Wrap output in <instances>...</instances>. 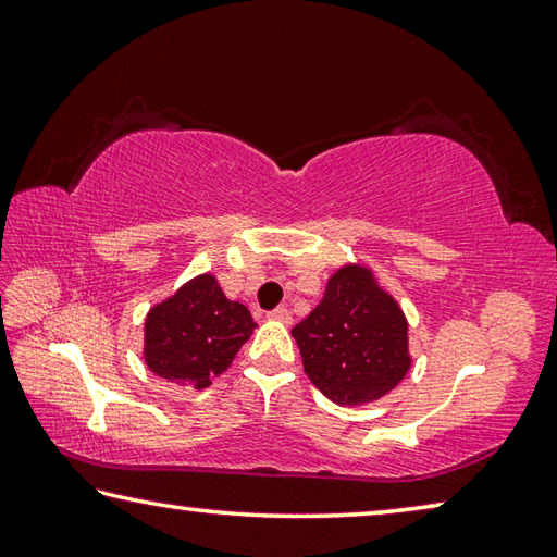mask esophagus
Returning <instances> with one entry per match:
<instances>
[{
  "mask_svg": "<svg viewBox=\"0 0 557 557\" xmlns=\"http://www.w3.org/2000/svg\"><path fill=\"white\" fill-rule=\"evenodd\" d=\"M268 317H270V319H277V322H282V324H289V322H292V314H289L287 307L272 309V312H268Z\"/></svg>",
  "mask_w": 557,
  "mask_h": 557,
  "instance_id": "34e87169",
  "label": "esophagus"
}]
</instances>
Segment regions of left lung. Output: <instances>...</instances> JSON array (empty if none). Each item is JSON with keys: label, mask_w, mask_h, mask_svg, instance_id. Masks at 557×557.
<instances>
[{"label": "left lung", "mask_w": 557, "mask_h": 557, "mask_svg": "<svg viewBox=\"0 0 557 557\" xmlns=\"http://www.w3.org/2000/svg\"><path fill=\"white\" fill-rule=\"evenodd\" d=\"M292 336L309 379L338 405L379 400L410 369L408 322L366 268L338 270Z\"/></svg>", "instance_id": "obj_1"}]
</instances>
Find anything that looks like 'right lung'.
Masks as SVG:
<instances>
[{
	"label": "right lung",
	"instance_id": "add662e5",
	"mask_svg": "<svg viewBox=\"0 0 557 557\" xmlns=\"http://www.w3.org/2000/svg\"><path fill=\"white\" fill-rule=\"evenodd\" d=\"M252 329L248 307L225 299L219 282L201 275L147 314V366L166 381L201 391L228 369Z\"/></svg>",
	"mask_w": 557,
	"mask_h": 557
}]
</instances>
